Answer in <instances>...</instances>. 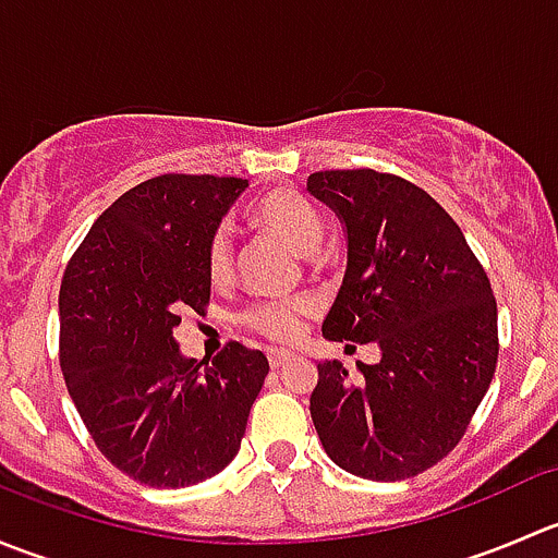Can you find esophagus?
Returning <instances> with one entry per match:
<instances>
[{
    "label": "esophagus",
    "mask_w": 558,
    "mask_h": 558,
    "mask_svg": "<svg viewBox=\"0 0 558 558\" xmlns=\"http://www.w3.org/2000/svg\"><path fill=\"white\" fill-rule=\"evenodd\" d=\"M289 362H294V353H286V351H269V364H272V369H280L286 367Z\"/></svg>",
    "instance_id": "obj_1"
}]
</instances>
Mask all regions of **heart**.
<instances>
[{
	"label": "heart",
	"instance_id": "obj_1",
	"mask_svg": "<svg viewBox=\"0 0 558 558\" xmlns=\"http://www.w3.org/2000/svg\"><path fill=\"white\" fill-rule=\"evenodd\" d=\"M256 218L262 221L264 229L289 243L302 256H311L315 247L320 245L324 238V221H320L318 210L313 207L311 199L289 189L269 191L262 196L256 205ZM205 269L207 278L216 286L229 283L234 272V238L232 227L221 223L213 232L210 243L205 253ZM311 302L307 300H262L247 305L240 324L245 329L256 331V335L267 337L272 342H294L302 335V324L311 315Z\"/></svg>",
	"mask_w": 558,
	"mask_h": 558
}]
</instances>
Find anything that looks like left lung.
Segmentation results:
<instances>
[{
  "label": "left lung",
  "mask_w": 558,
  "mask_h": 558,
  "mask_svg": "<svg viewBox=\"0 0 558 558\" xmlns=\"http://www.w3.org/2000/svg\"><path fill=\"white\" fill-rule=\"evenodd\" d=\"M307 191L340 218L345 278L324 331L375 342L378 364L318 362L311 415L337 466L404 481L448 456L497 369V302L456 221L418 185L375 170H331Z\"/></svg>",
  "instance_id": "left-lung-1"
}]
</instances>
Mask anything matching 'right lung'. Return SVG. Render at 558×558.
Segmentation results:
<instances>
[{
	"instance_id": "right-lung-1",
	"label": "right lung",
	"mask_w": 558,
	"mask_h": 558,
	"mask_svg": "<svg viewBox=\"0 0 558 558\" xmlns=\"http://www.w3.org/2000/svg\"><path fill=\"white\" fill-rule=\"evenodd\" d=\"M243 178L161 174L118 196L64 269L66 391L112 464L154 488L218 475L243 442L269 362L229 342L210 364L183 356L174 326L205 311V253Z\"/></svg>"
}]
</instances>
